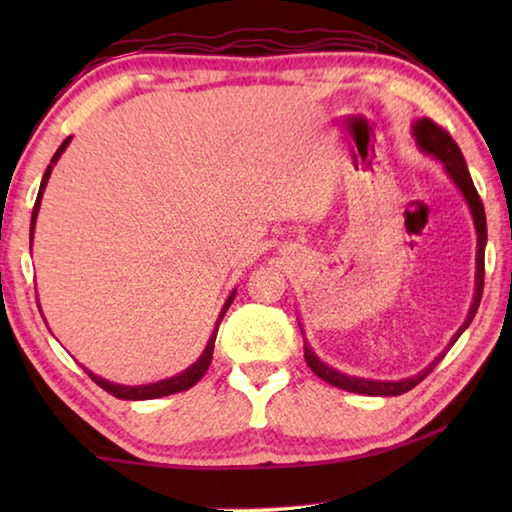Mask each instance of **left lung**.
Here are the masks:
<instances>
[{"label": "left lung", "instance_id": "1", "mask_svg": "<svg viewBox=\"0 0 512 512\" xmlns=\"http://www.w3.org/2000/svg\"><path fill=\"white\" fill-rule=\"evenodd\" d=\"M413 137H415V144L420 146V149L431 155V158H436L438 162H443V167L447 171V176L454 180V185L458 187V192L463 194L467 207H470L472 212V221H474V230H476V277H474V300H472V307L467 311V318L465 323L458 327V332L452 336V341H449L447 350L452 348V345L458 341V336H461L467 327H470L472 318L476 314V309H479V302L483 296V255H485V241H488V228H485V210H483V203L479 194H476V187L472 183V176L470 171H467V164L461 149H458V144L452 140V135L445 133L443 128L438 124H433L431 119L422 117L413 124ZM302 329V327H300ZM447 350H443L438 354L436 359H433L427 368L420 370L418 375H411L406 379H397V381H388V379H366V377H354V375H345V372L336 370L332 366H327L325 361H320L314 350L309 348V343H305V361L307 366L311 368L314 375H318L320 379H325L327 384H332L336 388H343V391H350V393H359V395H372V397H388V395H402L406 391H411L420 384V381L429 375V372L438 366L440 359L445 357Z\"/></svg>", "mask_w": 512, "mask_h": 512}]
</instances>
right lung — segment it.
Listing matches in <instances>:
<instances>
[{"label": "right lung", "instance_id": "1", "mask_svg": "<svg viewBox=\"0 0 512 512\" xmlns=\"http://www.w3.org/2000/svg\"><path fill=\"white\" fill-rule=\"evenodd\" d=\"M69 142H72V137H67V140L58 146V151L54 153V158H51L49 167L45 171V176H42V183H40V189H38V198H36V205H33V214H31V241H33V230H36V219H38V212H40V203H42V194H45V187L49 183V176H51V169H54V164L58 162L60 155L65 153V149L69 146ZM237 296V289H232V293L228 296V300L223 302L221 307V314L219 318H216V325H214V332L210 336V341H207L205 350L201 357H198L192 366L185 368L183 372H178V375H173L169 379H160V381H153V384H142V386H124V384H115V381H108L103 379L99 375H94L92 370H85L90 375V379L94 381V384H99L103 391L119 397V400H158V397H164V395H173V393H180V391H187V388H192L198 379H201L207 368H210L212 363V352H214V341H216V332H219V325L221 320L225 316V311H228V307L232 305V300H235ZM42 314V311H40ZM47 323V320H45Z\"/></svg>", "mask_w": 512, "mask_h": 512}]
</instances>
